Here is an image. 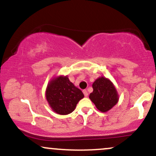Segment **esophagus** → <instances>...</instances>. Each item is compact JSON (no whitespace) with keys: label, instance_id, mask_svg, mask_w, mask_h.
<instances>
[{"label":"esophagus","instance_id":"esophagus-1","mask_svg":"<svg viewBox=\"0 0 156 156\" xmlns=\"http://www.w3.org/2000/svg\"><path fill=\"white\" fill-rule=\"evenodd\" d=\"M83 93L84 96H85V97H88V92H87V90H83Z\"/></svg>","mask_w":156,"mask_h":156}]
</instances>
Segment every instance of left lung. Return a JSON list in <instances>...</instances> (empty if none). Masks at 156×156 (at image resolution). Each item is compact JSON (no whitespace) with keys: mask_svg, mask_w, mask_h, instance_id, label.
<instances>
[{"mask_svg":"<svg viewBox=\"0 0 156 156\" xmlns=\"http://www.w3.org/2000/svg\"><path fill=\"white\" fill-rule=\"evenodd\" d=\"M93 92L89 94V98L97 108L102 112H106L117 104L118 95L113 83L107 78H98L92 84Z\"/></svg>","mask_w":156,"mask_h":156,"instance_id":"left-lung-1","label":"left lung"}]
</instances>
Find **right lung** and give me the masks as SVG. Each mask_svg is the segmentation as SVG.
<instances>
[{
	"label": "right lung",
	"mask_w": 156,
	"mask_h": 156,
	"mask_svg": "<svg viewBox=\"0 0 156 156\" xmlns=\"http://www.w3.org/2000/svg\"><path fill=\"white\" fill-rule=\"evenodd\" d=\"M84 97L83 92L69 81L67 76H59L48 84L46 98L54 112L65 115L73 112Z\"/></svg>",
	"instance_id": "obj_1"
}]
</instances>
